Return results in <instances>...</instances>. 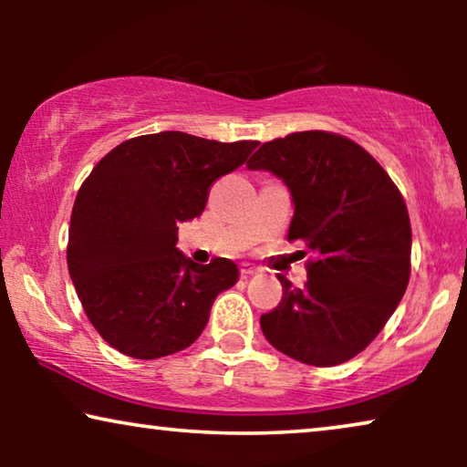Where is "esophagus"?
Returning <instances> with one entry per match:
<instances>
[{
  "instance_id": "obj_1",
  "label": "esophagus",
  "mask_w": 467,
  "mask_h": 467,
  "mask_svg": "<svg viewBox=\"0 0 467 467\" xmlns=\"http://www.w3.org/2000/svg\"><path fill=\"white\" fill-rule=\"evenodd\" d=\"M257 272H259L257 267L251 265V264H242V265H240V274H242V276H244V278L254 276V274H257Z\"/></svg>"
}]
</instances>
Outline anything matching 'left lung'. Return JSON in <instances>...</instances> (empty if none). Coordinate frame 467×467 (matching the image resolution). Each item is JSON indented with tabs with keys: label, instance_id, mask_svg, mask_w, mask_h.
I'll list each match as a JSON object with an SVG mask.
<instances>
[{
	"label": "left lung",
	"instance_id": "1",
	"mask_svg": "<svg viewBox=\"0 0 467 467\" xmlns=\"http://www.w3.org/2000/svg\"><path fill=\"white\" fill-rule=\"evenodd\" d=\"M289 189V238L317 259L308 283L283 285V302L261 317L267 342L308 366L353 359L385 327L410 278V219L400 191L353 140L299 131L265 142L246 163Z\"/></svg>",
	"mask_w": 467,
	"mask_h": 467
}]
</instances>
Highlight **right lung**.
Here are the masks:
<instances>
[{"mask_svg":"<svg viewBox=\"0 0 467 467\" xmlns=\"http://www.w3.org/2000/svg\"><path fill=\"white\" fill-rule=\"evenodd\" d=\"M257 144L150 133L112 149L82 182L67 267L88 321L110 347L159 359L202 336L216 296L240 272L225 257L191 261L176 248L178 225L203 213L210 184Z\"/></svg>","mask_w":467,"mask_h":467,"instance_id":"1","label":"right lung"}]
</instances>
